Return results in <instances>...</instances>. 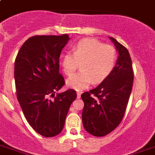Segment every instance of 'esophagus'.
Returning a JSON list of instances; mask_svg holds the SVG:
<instances>
[{"mask_svg": "<svg viewBox=\"0 0 155 155\" xmlns=\"http://www.w3.org/2000/svg\"><path fill=\"white\" fill-rule=\"evenodd\" d=\"M81 94V92H80V91L77 92V97H78V98H80Z\"/></svg>", "mask_w": 155, "mask_h": 155, "instance_id": "34e87169", "label": "esophagus"}]
</instances>
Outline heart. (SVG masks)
I'll use <instances>...</instances> for the list:
<instances>
[{
    "label": "heart",
    "instance_id": "obj_1",
    "mask_svg": "<svg viewBox=\"0 0 155 155\" xmlns=\"http://www.w3.org/2000/svg\"><path fill=\"white\" fill-rule=\"evenodd\" d=\"M117 51L111 45H104L93 38H84L77 42L73 53L67 52L61 58L64 72L70 76L81 64V71L67 80V85L77 91L87 88L94 82L103 81L115 66Z\"/></svg>",
    "mask_w": 155,
    "mask_h": 155
}]
</instances>
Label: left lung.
<instances>
[{
  "mask_svg": "<svg viewBox=\"0 0 155 155\" xmlns=\"http://www.w3.org/2000/svg\"><path fill=\"white\" fill-rule=\"evenodd\" d=\"M119 56L113 71L97 87L84 92L82 121L85 130L96 137L113 131L124 117L132 90L134 71L128 51L110 38Z\"/></svg>",
  "mask_w": 155,
  "mask_h": 155,
  "instance_id": "8db88e82",
  "label": "left lung"
}]
</instances>
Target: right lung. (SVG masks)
I'll return each mask as SVG.
<instances>
[{
  "instance_id": "obj_1",
  "label": "right lung",
  "mask_w": 155,
  "mask_h": 155,
  "mask_svg": "<svg viewBox=\"0 0 155 155\" xmlns=\"http://www.w3.org/2000/svg\"><path fill=\"white\" fill-rule=\"evenodd\" d=\"M68 35H35L18 51L15 63L17 97L34 130L51 137L61 132L77 93L69 89L57 94L65 81L59 73V58Z\"/></svg>"
}]
</instances>
